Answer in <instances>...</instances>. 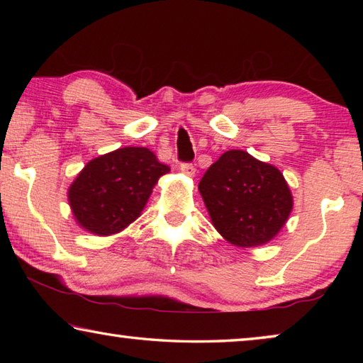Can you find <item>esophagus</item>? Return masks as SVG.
<instances>
[{"instance_id": "1", "label": "esophagus", "mask_w": 363, "mask_h": 363, "mask_svg": "<svg viewBox=\"0 0 363 363\" xmlns=\"http://www.w3.org/2000/svg\"><path fill=\"white\" fill-rule=\"evenodd\" d=\"M179 169H181V173H184L186 176H195V167L192 163H181V167H179Z\"/></svg>"}]
</instances>
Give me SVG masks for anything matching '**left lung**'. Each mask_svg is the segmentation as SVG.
<instances>
[{
    "label": "left lung",
    "instance_id": "left-lung-1",
    "mask_svg": "<svg viewBox=\"0 0 363 363\" xmlns=\"http://www.w3.org/2000/svg\"><path fill=\"white\" fill-rule=\"evenodd\" d=\"M199 190L218 232L237 247L277 235L293 208L284 174L243 150H229L201 177Z\"/></svg>",
    "mask_w": 363,
    "mask_h": 363
}]
</instances>
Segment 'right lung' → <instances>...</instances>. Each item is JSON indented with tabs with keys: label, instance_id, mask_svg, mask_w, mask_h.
Wrapping results in <instances>:
<instances>
[{
	"label": "right lung",
	"instance_id": "1",
	"mask_svg": "<svg viewBox=\"0 0 363 363\" xmlns=\"http://www.w3.org/2000/svg\"><path fill=\"white\" fill-rule=\"evenodd\" d=\"M168 171L145 147H125L91 160L69 189L73 216L97 235L120 232L139 218L158 177Z\"/></svg>",
	"mask_w": 363,
	"mask_h": 363
}]
</instances>
